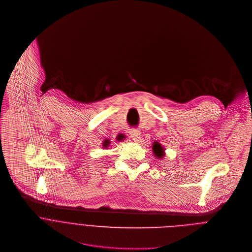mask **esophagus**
Segmentation results:
<instances>
[{"mask_svg":"<svg viewBox=\"0 0 252 252\" xmlns=\"http://www.w3.org/2000/svg\"><path fill=\"white\" fill-rule=\"evenodd\" d=\"M130 135H131L132 139L135 140V142H138L140 140V138H141V132L139 130H137V129L131 130L130 131Z\"/></svg>","mask_w":252,"mask_h":252,"instance_id":"esophagus-1","label":"esophagus"}]
</instances>
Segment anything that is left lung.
I'll list each match as a JSON object with an SVG mask.
<instances>
[{
	"instance_id": "1",
	"label": "left lung",
	"mask_w": 252,
	"mask_h": 252,
	"mask_svg": "<svg viewBox=\"0 0 252 252\" xmlns=\"http://www.w3.org/2000/svg\"><path fill=\"white\" fill-rule=\"evenodd\" d=\"M153 152H154L155 157L158 158L159 159H160V158H163V157L165 156L163 147L161 146V144H159V143L157 142V141L153 143Z\"/></svg>"
}]
</instances>
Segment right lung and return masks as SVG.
<instances>
[{"instance_id": "obj_1", "label": "right lung", "mask_w": 252, "mask_h": 252, "mask_svg": "<svg viewBox=\"0 0 252 252\" xmlns=\"http://www.w3.org/2000/svg\"><path fill=\"white\" fill-rule=\"evenodd\" d=\"M118 140H120V139H118ZM109 145H110V141H109L108 139L104 140V141H103V143H102V147H103L104 149L108 148V146H109Z\"/></svg>"}]
</instances>
